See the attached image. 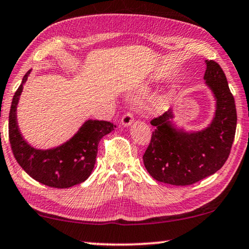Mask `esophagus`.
Returning a JSON list of instances; mask_svg holds the SVG:
<instances>
[{
  "label": "esophagus",
  "instance_id": "esophagus-1",
  "mask_svg": "<svg viewBox=\"0 0 249 249\" xmlns=\"http://www.w3.org/2000/svg\"><path fill=\"white\" fill-rule=\"evenodd\" d=\"M133 121H134V116H133L132 113H125L123 116H122V125L123 126H129L132 123Z\"/></svg>",
  "mask_w": 249,
  "mask_h": 249
}]
</instances>
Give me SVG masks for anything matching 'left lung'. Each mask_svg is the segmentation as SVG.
<instances>
[{
  "instance_id": "8db88e82",
  "label": "left lung",
  "mask_w": 249,
  "mask_h": 249,
  "mask_svg": "<svg viewBox=\"0 0 249 249\" xmlns=\"http://www.w3.org/2000/svg\"><path fill=\"white\" fill-rule=\"evenodd\" d=\"M203 79L216 98V113L208 127L184 132L172 125V109L153 118L151 142L143 155L144 165L157 181L190 185L216 173L227 161L235 139V99L221 67L206 60Z\"/></svg>"
}]
</instances>
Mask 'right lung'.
Instances as JSON below:
<instances>
[{
	"label": "right lung",
	"mask_w": 249,
	"mask_h": 249,
	"mask_svg": "<svg viewBox=\"0 0 249 249\" xmlns=\"http://www.w3.org/2000/svg\"><path fill=\"white\" fill-rule=\"evenodd\" d=\"M30 72L22 79L10 109L9 139L14 158L32 179L48 187L66 189L84 182L95 166L99 141L116 126L110 122L88 120L60 146L50 150L32 147L23 140L17 122L18 98Z\"/></svg>",
	"instance_id": "1"
}]
</instances>
